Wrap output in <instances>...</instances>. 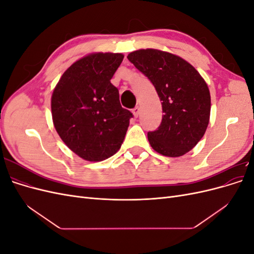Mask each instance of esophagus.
Returning a JSON list of instances; mask_svg holds the SVG:
<instances>
[{"instance_id": "1", "label": "esophagus", "mask_w": 254, "mask_h": 254, "mask_svg": "<svg viewBox=\"0 0 254 254\" xmlns=\"http://www.w3.org/2000/svg\"><path fill=\"white\" fill-rule=\"evenodd\" d=\"M132 113H133V115L134 117L136 118L137 115H139V113H140V108H139V106H135L134 108L132 109Z\"/></svg>"}]
</instances>
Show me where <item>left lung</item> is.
Returning a JSON list of instances; mask_svg holds the SVG:
<instances>
[{"label": "left lung", "instance_id": "1", "mask_svg": "<svg viewBox=\"0 0 254 254\" xmlns=\"http://www.w3.org/2000/svg\"><path fill=\"white\" fill-rule=\"evenodd\" d=\"M155 86L162 104V122L147 133L151 147L166 157H180L193 149L209 125L211 96L196 68L174 54L155 49L127 56Z\"/></svg>", "mask_w": 254, "mask_h": 254}]
</instances>
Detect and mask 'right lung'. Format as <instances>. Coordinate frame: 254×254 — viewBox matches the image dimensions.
Returning <instances> with one entry per match:
<instances>
[{"mask_svg":"<svg viewBox=\"0 0 254 254\" xmlns=\"http://www.w3.org/2000/svg\"><path fill=\"white\" fill-rule=\"evenodd\" d=\"M124 55L93 53L74 63L53 91V123L61 140L91 162L110 158L121 148L133 115L120 103L111 78Z\"/></svg>","mask_w":254,"mask_h":254,"instance_id":"1","label":"right lung"}]
</instances>
